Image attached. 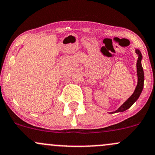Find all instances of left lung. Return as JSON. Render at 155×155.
<instances>
[{
  "label": "left lung",
  "instance_id": "left-lung-1",
  "mask_svg": "<svg viewBox=\"0 0 155 155\" xmlns=\"http://www.w3.org/2000/svg\"><path fill=\"white\" fill-rule=\"evenodd\" d=\"M135 53L138 56V59L137 61V84L136 86L135 91L132 93V95L131 96L127 101H125L121 106L119 107L118 110H115V112H113V113H121V112L125 111V110H128L129 108H130L132 107V105L138 99V98L140 97L141 93H142L143 89V83H144V73H143V69L142 64H141V61H142V54L140 50L137 48H135Z\"/></svg>",
  "mask_w": 155,
  "mask_h": 155
}]
</instances>
